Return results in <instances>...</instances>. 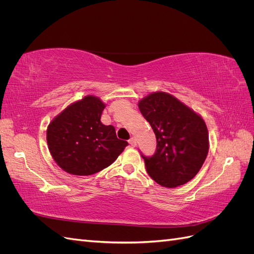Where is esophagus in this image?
Returning <instances> with one entry per match:
<instances>
[{"mask_svg":"<svg viewBox=\"0 0 254 254\" xmlns=\"http://www.w3.org/2000/svg\"><path fill=\"white\" fill-rule=\"evenodd\" d=\"M128 142H129L130 145L132 146V147H135V146H136V141H135L134 137H131V139H130Z\"/></svg>","mask_w":254,"mask_h":254,"instance_id":"34e87169","label":"esophagus"}]
</instances>
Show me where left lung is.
<instances>
[{
	"mask_svg": "<svg viewBox=\"0 0 254 254\" xmlns=\"http://www.w3.org/2000/svg\"><path fill=\"white\" fill-rule=\"evenodd\" d=\"M137 106L157 137L155 155L142 156L148 175L168 189L193 179L210 147L209 131L201 115L162 91L152 92Z\"/></svg>",
	"mask_w": 254,
	"mask_h": 254,
	"instance_id": "left-lung-1",
	"label": "left lung"
}]
</instances>
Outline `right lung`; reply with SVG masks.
I'll return each instance as SVG.
<instances>
[{
	"mask_svg": "<svg viewBox=\"0 0 254 254\" xmlns=\"http://www.w3.org/2000/svg\"><path fill=\"white\" fill-rule=\"evenodd\" d=\"M106 104L87 95L68 105L48 126L49 150L57 165L71 175L90 176L111 165L128 143L112 125L101 122Z\"/></svg>",
	"mask_w": 254,
	"mask_h": 254,
	"instance_id": "1",
	"label": "right lung"
}]
</instances>
